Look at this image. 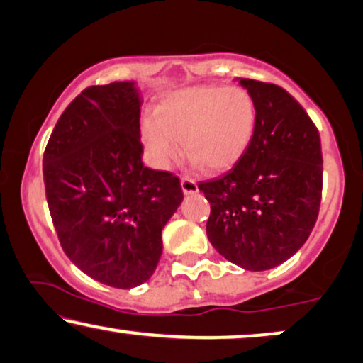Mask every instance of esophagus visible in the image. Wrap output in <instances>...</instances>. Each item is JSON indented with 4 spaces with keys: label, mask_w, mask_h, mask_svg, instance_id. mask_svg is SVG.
I'll use <instances>...</instances> for the list:
<instances>
[{
    "label": "esophagus",
    "mask_w": 363,
    "mask_h": 363,
    "mask_svg": "<svg viewBox=\"0 0 363 363\" xmlns=\"http://www.w3.org/2000/svg\"><path fill=\"white\" fill-rule=\"evenodd\" d=\"M181 187H182V192H184V194H194V192H197L196 181L191 177H182Z\"/></svg>",
    "instance_id": "1"
}]
</instances>
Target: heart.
<instances>
[{
  "mask_svg": "<svg viewBox=\"0 0 363 363\" xmlns=\"http://www.w3.org/2000/svg\"><path fill=\"white\" fill-rule=\"evenodd\" d=\"M257 106L249 91L225 86H194L167 94L156 116L143 123V143L157 167L181 152L209 172L230 169L252 141Z\"/></svg>",
  "mask_w": 363,
  "mask_h": 363,
  "instance_id": "1",
  "label": "heart"
}]
</instances>
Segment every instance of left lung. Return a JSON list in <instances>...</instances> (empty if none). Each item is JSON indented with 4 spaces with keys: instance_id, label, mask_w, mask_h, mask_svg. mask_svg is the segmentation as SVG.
<instances>
[{
    "instance_id": "8db88e82",
    "label": "left lung",
    "mask_w": 363,
    "mask_h": 363,
    "mask_svg": "<svg viewBox=\"0 0 363 363\" xmlns=\"http://www.w3.org/2000/svg\"><path fill=\"white\" fill-rule=\"evenodd\" d=\"M257 106L252 141L220 177L199 182L211 202L206 232L229 262L269 270L306 244L322 199V149L315 124L277 84L242 77Z\"/></svg>"
}]
</instances>
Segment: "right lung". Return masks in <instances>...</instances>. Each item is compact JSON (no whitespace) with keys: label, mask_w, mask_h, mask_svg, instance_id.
Instances as JSON below:
<instances>
[{"label":"right lung","mask_w":363,"mask_h":363,"mask_svg":"<svg viewBox=\"0 0 363 363\" xmlns=\"http://www.w3.org/2000/svg\"><path fill=\"white\" fill-rule=\"evenodd\" d=\"M141 98L133 81L89 86L65 109L43 156L46 199L76 267L116 289L141 286L182 202L179 177L143 164Z\"/></svg>","instance_id":"right-lung-1"}]
</instances>
